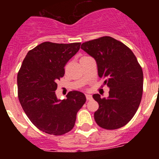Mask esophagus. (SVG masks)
<instances>
[{"label": "esophagus", "mask_w": 159, "mask_h": 159, "mask_svg": "<svg viewBox=\"0 0 159 159\" xmlns=\"http://www.w3.org/2000/svg\"><path fill=\"white\" fill-rule=\"evenodd\" d=\"M86 98H87V101H90V100H91L93 98L92 96H91V95H90V94H87V95H86Z\"/></svg>", "instance_id": "1"}]
</instances>
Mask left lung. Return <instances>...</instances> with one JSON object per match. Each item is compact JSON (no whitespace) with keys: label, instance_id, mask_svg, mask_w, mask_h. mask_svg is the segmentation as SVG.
I'll return each instance as SVG.
<instances>
[{"label":"left lung","instance_id":"left-lung-1","mask_svg":"<svg viewBox=\"0 0 159 159\" xmlns=\"http://www.w3.org/2000/svg\"><path fill=\"white\" fill-rule=\"evenodd\" d=\"M81 48L93 57L99 78L109 90L107 98L93 97L98 103L94 119L100 127L116 129L129 123L138 111L143 93V75L134 53L111 36L85 42Z\"/></svg>","mask_w":159,"mask_h":159}]
</instances>
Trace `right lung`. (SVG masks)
Instances as JSON below:
<instances>
[{
    "instance_id": "right-lung-1",
    "label": "right lung",
    "mask_w": 159,
    "mask_h": 159,
    "mask_svg": "<svg viewBox=\"0 0 159 159\" xmlns=\"http://www.w3.org/2000/svg\"><path fill=\"white\" fill-rule=\"evenodd\" d=\"M80 45V43H41L27 52L18 73L21 107L32 123L45 133L61 135L72 130L78 111L86 102L85 95L79 91H71L63 100L55 93L66 63Z\"/></svg>"
}]
</instances>
